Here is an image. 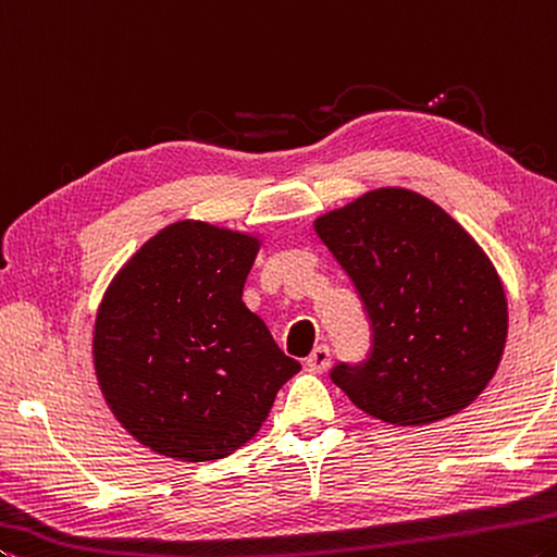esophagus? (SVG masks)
Masks as SVG:
<instances>
[{"label":"esophagus","instance_id":"1","mask_svg":"<svg viewBox=\"0 0 557 557\" xmlns=\"http://www.w3.org/2000/svg\"><path fill=\"white\" fill-rule=\"evenodd\" d=\"M327 364H331V350H327V345H318L306 358V368L311 372H325Z\"/></svg>","mask_w":557,"mask_h":557}]
</instances>
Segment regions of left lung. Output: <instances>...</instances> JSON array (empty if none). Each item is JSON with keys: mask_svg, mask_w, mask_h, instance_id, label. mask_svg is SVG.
Returning <instances> with one entry per match:
<instances>
[{"mask_svg": "<svg viewBox=\"0 0 557 557\" xmlns=\"http://www.w3.org/2000/svg\"><path fill=\"white\" fill-rule=\"evenodd\" d=\"M364 300L372 355L338 364L335 385L387 424H434L461 412L496 375L508 300L479 242L405 187H377L313 222Z\"/></svg>", "mask_w": 557, "mask_h": 557, "instance_id": "1", "label": "left lung"}]
</instances>
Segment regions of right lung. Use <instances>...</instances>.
Wrapping results in <instances>:
<instances>
[{"instance_id": "obj_1", "label": "right lung", "mask_w": 557, "mask_h": 557, "mask_svg": "<svg viewBox=\"0 0 557 557\" xmlns=\"http://www.w3.org/2000/svg\"><path fill=\"white\" fill-rule=\"evenodd\" d=\"M259 249V234L182 219L106 288L94 327L98 387L123 430L160 457H230L300 370L242 300Z\"/></svg>"}]
</instances>
